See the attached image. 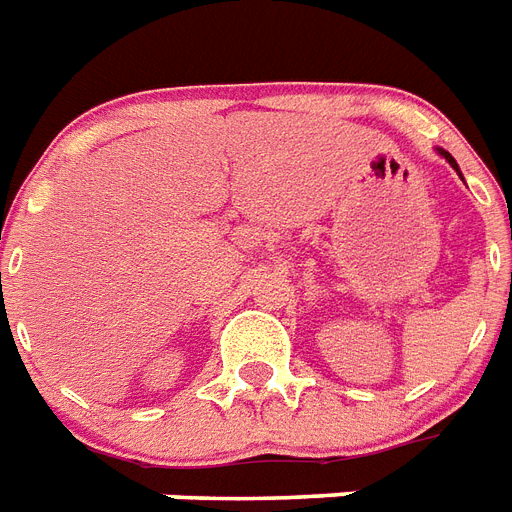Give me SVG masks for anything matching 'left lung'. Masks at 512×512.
Listing matches in <instances>:
<instances>
[{
    "instance_id": "left-lung-1",
    "label": "left lung",
    "mask_w": 512,
    "mask_h": 512,
    "mask_svg": "<svg viewBox=\"0 0 512 512\" xmlns=\"http://www.w3.org/2000/svg\"><path fill=\"white\" fill-rule=\"evenodd\" d=\"M436 153H439V155H441V158H444V161H447V163H449V166H452V169H455V171H457V174H460V166H457V161H455V158H452V155H449V153H447V150H441V147H436ZM460 177H463V174H460Z\"/></svg>"
}]
</instances>
